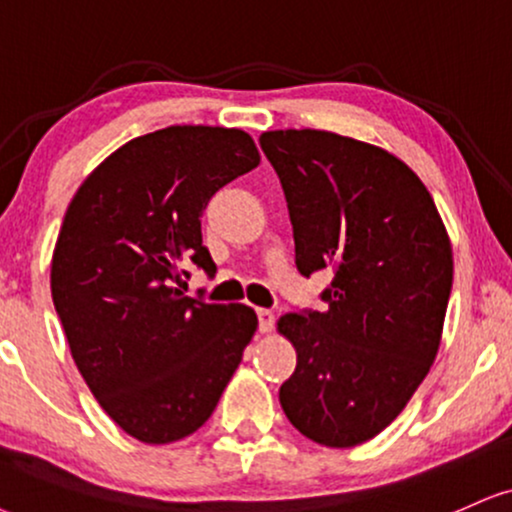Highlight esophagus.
I'll return each instance as SVG.
<instances>
[{
    "label": "esophagus",
    "mask_w": 512,
    "mask_h": 512,
    "mask_svg": "<svg viewBox=\"0 0 512 512\" xmlns=\"http://www.w3.org/2000/svg\"><path fill=\"white\" fill-rule=\"evenodd\" d=\"M256 315H258V332H261V334L273 332V327H275L273 311H266V308H258Z\"/></svg>",
    "instance_id": "obj_1"
}]
</instances>
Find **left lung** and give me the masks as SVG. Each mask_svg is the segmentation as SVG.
<instances>
[{
    "label": "left lung",
    "mask_w": 512,
    "mask_h": 512,
    "mask_svg": "<svg viewBox=\"0 0 512 512\" xmlns=\"http://www.w3.org/2000/svg\"><path fill=\"white\" fill-rule=\"evenodd\" d=\"M285 189L301 275L332 270L327 308L285 313L296 349L280 387L289 422L351 449L399 418L437 358L453 285L432 194L391 151L325 130L263 132Z\"/></svg>",
    "instance_id": "8db88e82"
}]
</instances>
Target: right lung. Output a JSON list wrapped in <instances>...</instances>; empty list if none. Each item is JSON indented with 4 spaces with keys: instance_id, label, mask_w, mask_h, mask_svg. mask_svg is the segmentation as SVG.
Instances as JSON below:
<instances>
[{
    "instance_id": "obj_1",
    "label": "right lung",
    "mask_w": 512,
    "mask_h": 512,
    "mask_svg": "<svg viewBox=\"0 0 512 512\" xmlns=\"http://www.w3.org/2000/svg\"><path fill=\"white\" fill-rule=\"evenodd\" d=\"M261 163L249 132L170 125L125 142L82 180L52 254V299L82 380L125 434L170 444L216 410L258 318L174 285L197 263L208 199Z\"/></svg>"
}]
</instances>
